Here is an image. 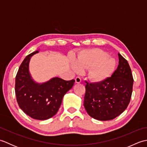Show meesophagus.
<instances>
[{
    "instance_id": "34e87169",
    "label": "esophagus",
    "mask_w": 147,
    "mask_h": 147,
    "mask_svg": "<svg viewBox=\"0 0 147 147\" xmlns=\"http://www.w3.org/2000/svg\"><path fill=\"white\" fill-rule=\"evenodd\" d=\"M75 82L76 83H80L82 82V79H81V78L79 77V76L76 77V79H75Z\"/></svg>"
}]
</instances>
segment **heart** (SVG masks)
I'll use <instances>...</instances> for the list:
<instances>
[{"label": "heart", "mask_w": 147, "mask_h": 147, "mask_svg": "<svg viewBox=\"0 0 147 147\" xmlns=\"http://www.w3.org/2000/svg\"><path fill=\"white\" fill-rule=\"evenodd\" d=\"M115 59L109 57L107 52L95 49L85 51L78 57L76 64H73L74 70L88 69V76L95 82L105 80L114 71Z\"/></svg>", "instance_id": "heart-1"}]
</instances>
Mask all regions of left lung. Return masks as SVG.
<instances>
[{
	"label": "left lung",
	"mask_w": 147,
	"mask_h": 147,
	"mask_svg": "<svg viewBox=\"0 0 147 147\" xmlns=\"http://www.w3.org/2000/svg\"><path fill=\"white\" fill-rule=\"evenodd\" d=\"M119 65L111 77L98 83L86 82L84 107L90 116L109 121L126 110L131 97L133 78L128 62L120 54Z\"/></svg>",
	"instance_id": "8db88e82"
}]
</instances>
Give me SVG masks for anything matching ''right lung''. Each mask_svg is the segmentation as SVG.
<instances>
[{
	"mask_svg": "<svg viewBox=\"0 0 147 147\" xmlns=\"http://www.w3.org/2000/svg\"><path fill=\"white\" fill-rule=\"evenodd\" d=\"M38 52L27 55L20 65L16 76L15 92L18 104L24 113L35 119L46 120L57 113L64 95L75 81L55 77L43 83L35 82L30 73L29 63Z\"/></svg>",
	"mask_w": 147,
	"mask_h": 147,
	"instance_id": "right-lung-1",
	"label": "right lung"
}]
</instances>
